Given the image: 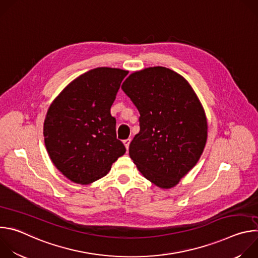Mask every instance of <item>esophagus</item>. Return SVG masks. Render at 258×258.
<instances>
[{"label":"esophagus","mask_w":258,"mask_h":258,"mask_svg":"<svg viewBox=\"0 0 258 258\" xmlns=\"http://www.w3.org/2000/svg\"><path fill=\"white\" fill-rule=\"evenodd\" d=\"M131 139H126V140H124L123 141V144H124V146H125V148H126V150H128V148H130V144H131Z\"/></svg>","instance_id":"34e87169"}]
</instances>
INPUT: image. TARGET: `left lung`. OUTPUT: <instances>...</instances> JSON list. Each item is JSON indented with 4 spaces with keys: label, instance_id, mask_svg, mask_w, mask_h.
I'll list each match as a JSON object with an SVG mask.
<instances>
[{
    "label": "left lung",
    "instance_id": "8db88e82",
    "mask_svg": "<svg viewBox=\"0 0 258 258\" xmlns=\"http://www.w3.org/2000/svg\"><path fill=\"white\" fill-rule=\"evenodd\" d=\"M121 89L140 113L131 158L154 185L174 187L206 144L207 121L196 94L182 77L161 66L132 73Z\"/></svg>",
    "mask_w": 258,
    "mask_h": 258
}]
</instances>
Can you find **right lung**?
I'll use <instances>...</instances> for the list:
<instances>
[{
	"label": "right lung",
	"instance_id": "obj_1",
	"mask_svg": "<svg viewBox=\"0 0 258 258\" xmlns=\"http://www.w3.org/2000/svg\"><path fill=\"white\" fill-rule=\"evenodd\" d=\"M127 71L98 67L73 82L51 104L44 123L47 151L54 165L82 185L108 173L125 153L110 113Z\"/></svg>",
	"mask_w": 258,
	"mask_h": 258
}]
</instances>
